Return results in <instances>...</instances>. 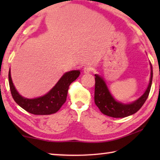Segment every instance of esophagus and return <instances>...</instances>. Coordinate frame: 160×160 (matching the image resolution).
Wrapping results in <instances>:
<instances>
[{
  "instance_id": "1",
  "label": "esophagus",
  "mask_w": 160,
  "mask_h": 160,
  "mask_svg": "<svg viewBox=\"0 0 160 160\" xmlns=\"http://www.w3.org/2000/svg\"><path fill=\"white\" fill-rule=\"evenodd\" d=\"M92 68L90 65H87V66L84 67V73H89V72L92 71Z\"/></svg>"
}]
</instances>
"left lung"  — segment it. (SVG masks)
<instances>
[{"label":"left lung","mask_w":160,"mask_h":160,"mask_svg":"<svg viewBox=\"0 0 160 160\" xmlns=\"http://www.w3.org/2000/svg\"><path fill=\"white\" fill-rule=\"evenodd\" d=\"M151 77L148 86L143 95L132 103L124 104L118 102L111 95L103 78L95 74V102L103 114L113 118H124L136 113L146 102L149 95L152 83L153 71L151 65Z\"/></svg>","instance_id":"8db88e82"}]
</instances>
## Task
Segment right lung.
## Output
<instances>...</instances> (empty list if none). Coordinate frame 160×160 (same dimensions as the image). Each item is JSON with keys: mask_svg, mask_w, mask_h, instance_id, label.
I'll list each match as a JSON object with an SVG mask.
<instances>
[{"mask_svg": "<svg viewBox=\"0 0 160 160\" xmlns=\"http://www.w3.org/2000/svg\"><path fill=\"white\" fill-rule=\"evenodd\" d=\"M80 71L67 72L49 92L34 99H28L19 95L12 82L10 69L8 71V82L12 97L19 106L32 114L49 115L58 111L65 103L70 84L78 77Z\"/></svg>", "mask_w": 160, "mask_h": 160, "instance_id": "add662e5", "label": "right lung"}]
</instances>
